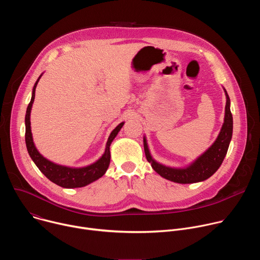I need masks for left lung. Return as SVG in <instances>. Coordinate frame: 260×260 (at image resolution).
<instances>
[{
	"mask_svg": "<svg viewBox=\"0 0 260 260\" xmlns=\"http://www.w3.org/2000/svg\"><path fill=\"white\" fill-rule=\"evenodd\" d=\"M223 90L226 96V105L224 121L219 132V135L215 142L203 154L198 156L186 167L174 168L156 161L150 153L146 137L144 136L143 141L146 158L151 164L152 169L162 178L180 184L198 183L210 178L220 168L228 153L229 146L233 137V115L231 112V100L224 87Z\"/></svg>",
	"mask_w": 260,
	"mask_h": 260,
	"instance_id": "left-lung-1",
	"label": "left lung"
}]
</instances>
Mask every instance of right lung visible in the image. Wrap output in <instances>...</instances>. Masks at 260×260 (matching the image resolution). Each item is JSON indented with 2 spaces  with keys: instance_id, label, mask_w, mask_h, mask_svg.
I'll list each match as a JSON object with an SVG mask.
<instances>
[{
  "instance_id": "add662e5",
  "label": "right lung",
  "mask_w": 260,
  "mask_h": 260,
  "mask_svg": "<svg viewBox=\"0 0 260 260\" xmlns=\"http://www.w3.org/2000/svg\"><path fill=\"white\" fill-rule=\"evenodd\" d=\"M43 73L37 79L32 91H31V99L27 106L26 113H25V144L27 152L31 158V160L35 162V165L38 168L51 182L55 183L56 185L63 188H78V187H84L86 185L94 182L95 180L100 179L105 175L107 172L109 165H110V146L111 143L113 142L121 127L123 126L124 122L119 123L112 132H111L108 141L106 143V148L104 154L93 164L82 167V168H72L67 166L57 165L55 162L50 161L49 159L45 158L37 149L34 140H32V134L30 129V111L35 100V92L36 87L38 84L40 78L42 77Z\"/></svg>"
}]
</instances>
